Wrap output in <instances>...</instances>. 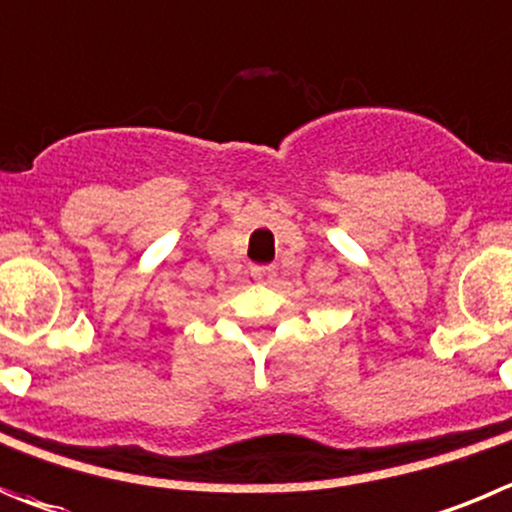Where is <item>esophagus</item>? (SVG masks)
Listing matches in <instances>:
<instances>
[{
  "label": "esophagus",
  "instance_id": "34e87169",
  "mask_svg": "<svg viewBox=\"0 0 512 512\" xmlns=\"http://www.w3.org/2000/svg\"><path fill=\"white\" fill-rule=\"evenodd\" d=\"M251 276L256 281H271L276 276V266L266 264V266H251Z\"/></svg>",
  "mask_w": 512,
  "mask_h": 512
}]
</instances>
